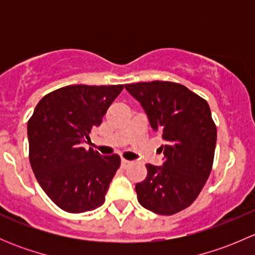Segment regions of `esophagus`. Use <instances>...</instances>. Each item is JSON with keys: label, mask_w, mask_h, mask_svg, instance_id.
Here are the masks:
<instances>
[{"label": "esophagus", "mask_w": 255, "mask_h": 255, "mask_svg": "<svg viewBox=\"0 0 255 255\" xmlns=\"http://www.w3.org/2000/svg\"><path fill=\"white\" fill-rule=\"evenodd\" d=\"M129 164H130L129 160H126V159H122V166H123V168H127V166L129 165Z\"/></svg>", "instance_id": "34e87169"}]
</instances>
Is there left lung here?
Instances as JSON below:
<instances>
[{"mask_svg": "<svg viewBox=\"0 0 255 255\" xmlns=\"http://www.w3.org/2000/svg\"><path fill=\"white\" fill-rule=\"evenodd\" d=\"M126 90L164 140L163 165L146 164L148 175L135 185L138 201L158 215H174L196 200L212 169L217 129L210 106L175 82H138Z\"/></svg>", "mask_w": 255, "mask_h": 255, "instance_id": "8db88e82", "label": "left lung"}]
</instances>
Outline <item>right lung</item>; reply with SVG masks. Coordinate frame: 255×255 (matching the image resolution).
Listing matches in <instances>:
<instances>
[{
	"label": "right lung",
	"mask_w": 255,
	"mask_h": 255,
	"mask_svg": "<svg viewBox=\"0 0 255 255\" xmlns=\"http://www.w3.org/2000/svg\"><path fill=\"white\" fill-rule=\"evenodd\" d=\"M123 85H69L45 95L28 121L29 161L51 201L81 213L105 202L121 165L117 154L104 156L82 146L123 90Z\"/></svg>",
	"instance_id": "1"
}]
</instances>
